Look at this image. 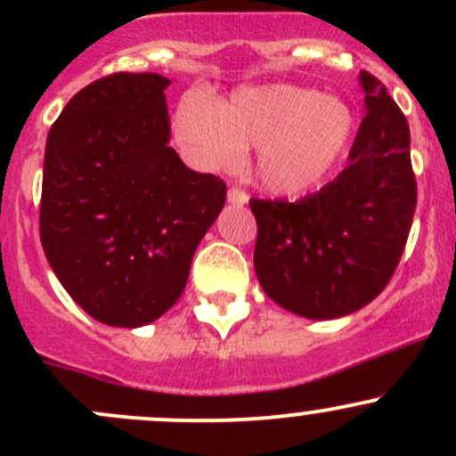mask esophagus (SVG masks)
<instances>
[{
	"instance_id": "esophagus-1",
	"label": "esophagus",
	"mask_w": 456,
	"mask_h": 456,
	"mask_svg": "<svg viewBox=\"0 0 456 456\" xmlns=\"http://www.w3.org/2000/svg\"><path fill=\"white\" fill-rule=\"evenodd\" d=\"M227 200L232 202V205L242 207V205H247V202H249V194H247L245 190H240V187H229Z\"/></svg>"
}]
</instances>
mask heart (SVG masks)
I'll list each match as a JSON object with an SVG mask.
<instances>
[{"label":"heart","mask_w":456,"mask_h":456,"mask_svg":"<svg viewBox=\"0 0 456 456\" xmlns=\"http://www.w3.org/2000/svg\"><path fill=\"white\" fill-rule=\"evenodd\" d=\"M355 112L339 96L293 84L249 86L214 103L187 94L174 132L207 169H232L256 147L254 174L266 191L300 196L329 181L355 139Z\"/></svg>","instance_id":"heart-1"}]
</instances>
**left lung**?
I'll list each match as a JSON object with an SVG mask.
<instances>
[{"label": "left lung", "instance_id": "1", "mask_svg": "<svg viewBox=\"0 0 456 456\" xmlns=\"http://www.w3.org/2000/svg\"><path fill=\"white\" fill-rule=\"evenodd\" d=\"M366 117L346 169L297 202L257 200L256 275L291 314L333 320L375 300L411 233L417 183L411 132L384 84L362 70Z\"/></svg>", "mask_w": 456, "mask_h": 456}]
</instances>
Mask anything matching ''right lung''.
<instances>
[{"label":"right lung","mask_w":456,"mask_h":456,"mask_svg":"<svg viewBox=\"0 0 456 456\" xmlns=\"http://www.w3.org/2000/svg\"><path fill=\"white\" fill-rule=\"evenodd\" d=\"M167 86L154 72L103 77L45 141L41 247L72 300L108 326L136 329L174 306L227 199L224 181L169 147Z\"/></svg>","instance_id":"1"}]
</instances>
